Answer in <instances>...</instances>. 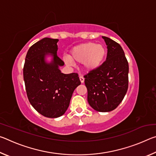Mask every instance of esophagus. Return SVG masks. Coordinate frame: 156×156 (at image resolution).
I'll return each mask as SVG.
<instances>
[{
  "label": "esophagus",
  "instance_id": "obj_1",
  "mask_svg": "<svg viewBox=\"0 0 156 156\" xmlns=\"http://www.w3.org/2000/svg\"><path fill=\"white\" fill-rule=\"evenodd\" d=\"M80 82H81V83H83L84 82V78L83 77V76H80Z\"/></svg>",
  "mask_w": 156,
  "mask_h": 156
}]
</instances>
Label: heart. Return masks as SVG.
Instances as JSON below:
<instances>
[{"mask_svg":"<svg viewBox=\"0 0 156 156\" xmlns=\"http://www.w3.org/2000/svg\"><path fill=\"white\" fill-rule=\"evenodd\" d=\"M106 49L101 44L92 42L78 44L73 47L70 51V58H65L64 60L68 65L73 62L83 63V67L87 71H93L102 65L106 56Z\"/></svg>","mask_w":156,"mask_h":156,"instance_id":"1","label":"heart"}]
</instances>
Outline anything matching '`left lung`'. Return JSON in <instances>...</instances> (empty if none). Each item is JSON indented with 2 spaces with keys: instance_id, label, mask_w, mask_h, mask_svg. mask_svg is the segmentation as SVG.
<instances>
[{
  "instance_id": "left-lung-1",
  "label": "left lung",
  "mask_w": 156,
  "mask_h": 156,
  "mask_svg": "<svg viewBox=\"0 0 156 156\" xmlns=\"http://www.w3.org/2000/svg\"><path fill=\"white\" fill-rule=\"evenodd\" d=\"M107 46L106 60L84 75L87 100L97 112L114 110L125 97L129 85V64L119 44L102 36Z\"/></svg>"
}]
</instances>
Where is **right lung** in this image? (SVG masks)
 I'll return each instance as SVG.
<instances>
[{
  "label": "right lung",
  "instance_id": "add662e5",
  "mask_svg": "<svg viewBox=\"0 0 156 156\" xmlns=\"http://www.w3.org/2000/svg\"><path fill=\"white\" fill-rule=\"evenodd\" d=\"M58 41L44 38L34 44L27 53L23 67L29 101L39 113L51 118L64 114L73 91L80 84L77 73L65 74L59 69L64 62L57 56ZM49 52L53 60L47 63L44 58Z\"/></svg>",
  "mask_w": 156,
  "mask_h": 156
}]
</instances>
